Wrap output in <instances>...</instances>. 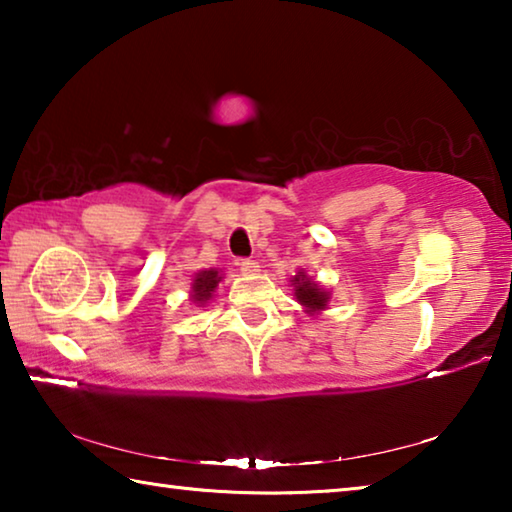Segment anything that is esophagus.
Returning <instances> with one entry per match:
<instances>
[{
  "mask_svg": "<svg viewBox=\"0 0 512 512\" xmlns=\"http://www.w3.org/2000/svg\"><path fill=\"white\" fill-rule=\"evenodd\" d=\"M239 271L244 275H255L259 271V262H257V259H250V257L239 259Z\"/></svg>",
  "mask_w": 512,
  "mask_h": 512,
  "instance_id": "1",
  "label": "esophagus"
}]
</instances>
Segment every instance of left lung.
<instances>
[{
	"label": "left lung",
	"mask_w": 512,
	"mask_h": 512,
	"mask_svg": "<svg viewBox=\"0 0 512 512\" xmlns=\"http://www.w3.org/2000/svg\"><path fill=\"white\" fill-rule=\"evenodd\" d=\"M293 287H296V298H298V302L300 305H305L309 311H320V309H325V305H327V291H323V289H318L314 282L309 280V277H305V275H296L293 277Z\"/></svg>",
	"instance_id": "1"
}]
</instances>
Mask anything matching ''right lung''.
Listing matches in <instances>:
<instances>
[{
    "label": "right lung",
    "instance_id": "right-lung-1",
    "mask_svg": "<svg viewBox=\"0 0 512 512\" xmlns=\"http://www.w3.org/2000/svg\"><path fill=\"white\" fill-rule=\"evenodd\" d=\"M219 282H221L219 271H214V268H210V271L198 273L194 284H192V298H194L196 305H203L205 300H210L214 289L219 287Z\"/></svg>",
    "mask_w": 512,
    "mask_h": 512
}]
</instances>
